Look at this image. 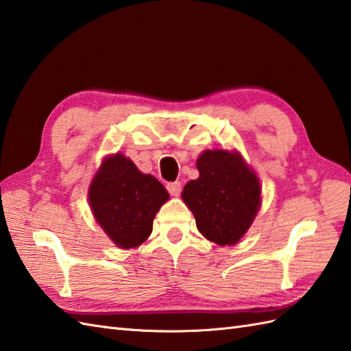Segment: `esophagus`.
I'll list each match as a JSON object with an SVG mask.
<instances>
[{
    "label": "esophagus",
    "instance_id": "1",
    "mask_svg": "<svg viewBox=\"0 0 351 351\" xmlns=\"http://www.w3.org/2000/svg\"><path fill=\"white\" fill-rule=\"evenodd\" d=\"M168 192L173 196H178L182 192V183L180 182H174V183H168L167 184Z\"/></svg>",
    "mask_w": 351,
    "mask_h": 351
}]
</instances>
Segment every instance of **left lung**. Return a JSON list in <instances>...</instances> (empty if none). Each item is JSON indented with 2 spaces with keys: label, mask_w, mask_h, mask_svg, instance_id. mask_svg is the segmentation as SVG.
<instances>
[{
  "label": "left lung",
  "mask_w": 351,
  "mask_h": 351,
  "mask_svg": "<svg viewBox=\"0 0 351 351\" xmlns=\"http://www.w3.org/2000/svg\"><path fill=\"white\" fill-rule=\"evenodd\" d=\"M199 177L182 198L207 240L234 245L249 230L261 207V184L238 152L205 150L196 160Z\"/></svg>",
  "instance_id": "8db88e82"
}]
</instances>
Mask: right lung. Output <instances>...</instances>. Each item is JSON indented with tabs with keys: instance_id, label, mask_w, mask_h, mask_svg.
<instances>
[{
	"instance_id": "right-lung-1",
	"label": "right lung",
	"mask_w": 351,
	"mask_h": 351,
	"mask_svg": "<svg viewBox=\"0 0 351 351\" xmlns=\"http://www.w3.org/2000/svg\"><path fill=\"white\" fill-rule=\"evenodd\" d=\"M88 196L98 225L119 249H134L146 241L153 219L169 198L158 178L143 174L122 153L102 160Z\"/></svg>"
}]
</instances>
